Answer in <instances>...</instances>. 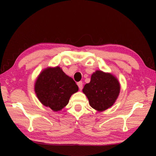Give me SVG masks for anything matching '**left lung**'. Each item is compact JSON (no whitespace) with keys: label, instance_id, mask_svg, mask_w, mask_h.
I'll use <instances>...</instances> for the list:
<instances>
[{"label":"left lung","instance_id":"left-lung-1","mask_svg":"<svg viewBox=\"0 0 156 156\" xmlns=\"http://www.w3.org/2000/svg\"><path fill=\"white\" fill-rule=\"evenodd\" d=\"M34 89L42 104L58 112L69 103L72 95L78 91V87L61 68L56 67L47 68L40 73Z\"/></svg>","mask_w":156,"mask_h":156}]
</instances>
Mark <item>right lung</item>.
Segmentation results:
<instances>
[{
    "label": "right lung",
    "mask_w": 156,
    "mask_h": 156,
    "mask_svg": "<svg viewBox=\"0 0 156 156\" xmlns=\"http://www.w3.org/2000/svg\"><path fill=\"white\" fill-rule=\"evenodd\" d=\"M120 89L119 82L114 76L98 70L92 74L90 83L84 85L83 91L87 97L90 106L102 112L114 104Z\"/></svg>",
    "instance_id": "1"
}]
</instances>
